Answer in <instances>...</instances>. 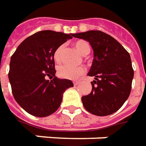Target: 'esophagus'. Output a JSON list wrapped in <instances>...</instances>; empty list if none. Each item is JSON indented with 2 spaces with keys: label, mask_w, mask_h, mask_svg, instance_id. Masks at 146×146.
<instances>
[{
  "label": "esophagus",
  "mask_w": 146,
  "mask_h": 146,
  "mask_svg": "<svg viewBox=\"0 0 146 146\" xmlns=\"http://www.w3.org/2000/svg\"><path fill=\"white\" fill-rule=\"evenodd\" d=\"M73 83H74V85H75V86H77V85H78L79 83H80V82H79V81H75V82H73Z\"/></svg>",
  "instance_id": "obj_1"
}]
</instances>
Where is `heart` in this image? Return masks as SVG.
<instances>
[{
    "label": "heart",
    "mask_w": 146,
    "mask_h": 146,
    "mask_svg": "<svg viewBox=\"0 0 146 146\" xmlns=\"http://www.w3.org/2000/svg\"><path fill=\"white\" fill-rule=\"evenodd\" d=\"M75 46L82 55H84V56L87 55L90 52V45L86 41H84V40H79L78 42H76ZM64 48V45H62L59 46L55 51L54 60L56 62H60L61 60ZM85 71H86V69L82 66L71 67L68 65H61L58 68L57 75H59V77L62 78L74 80V79H77L81 75H83Z\"/></svg>",
    "instance_id": "heart-1"
}]
</instances>
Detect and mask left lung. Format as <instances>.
<instances>
[{
	"label": "left lung",
	"instance_id": "left-lung-1",
	"mask_svg": "<svg viewBox=\"0 0 146 146\" xmlns=\"http://www.w3.org/2000/svg\"><path fill=\"white\" fill-rule=\"evenodd\" d=\"M90 42L94 50L89 76H94L92 91L82 97L84 108L91 114L105 116L118 111L131 91L134 70L130 54L114 38L100 31L73 34Z\"/></svg>",
	"mask_w": 146,
	"mask_h": 146
}]
</instances>
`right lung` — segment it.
<instances>
[{
  "instance_id": "right-lung-1",
  "label": "right lung",
  "mask_w": 146,
  "mask_h": 146,
  "mask_svg": "<svg viewBox=\"0 0 146 146\" xmlns=\"http://www.w3.org/2000/svg\"><path fill=\"white\" fill-rule=\"evenodd\" d=\"M72 36L52 31H38L26 38L12 56L9 78L12 94L29 114L45 117L54 113L64 92L74 86L71 80L55 76L54 61L56 48Z\"/></svg>"
}]
</instances>
